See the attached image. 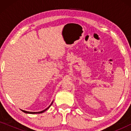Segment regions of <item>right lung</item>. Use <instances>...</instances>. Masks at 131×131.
Returning <instances> with one entry per match:
<instances>
[{"instance_id": "add662e5", "label": "right lung", "mask_w": 131, "mask_h": 131, "mask_svg": "<svg viewBox=\"0 0 131 131\" xmlns=\"http://www.w3.org/2000/svg\"><path fill=\"white\" fill-rule=\"evenodd\" d=\"M53 101L52 102L51 104H50V105H49V107H48V108H46V109H45V110H42V111H40V112H27V111H25V110H21L22 111V112H24V113H28V114H39V113H43V112H45L46 110H47L50 107H51V105L52 104Z\"/></svg>"}]
</instances>
